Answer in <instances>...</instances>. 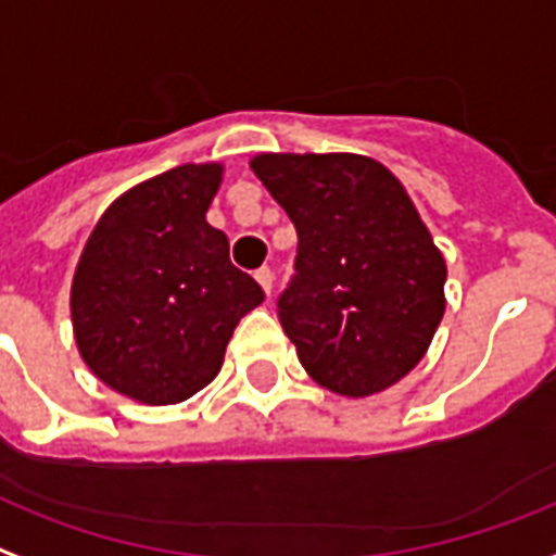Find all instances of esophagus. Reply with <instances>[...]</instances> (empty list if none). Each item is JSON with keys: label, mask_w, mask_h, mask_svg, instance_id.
I'll return each mask as SVG.
<instances>
[{"label": "esophagus", "mask_w": 556, "mask_h": 556, "mask_svg": "<svg viewBox=\"0 0 556 556\" xmlns=\"http://www.w3.org/2000/svg\"><path fill=\"white\" fill-rule=\"evenodd\" d=\"M255 281L261 283L266 295H269V292H273V281H275L273 269H269V266H261V269H257V273H255Z\"/></svg>", "instance_id": "34e87169"}]
</instances>
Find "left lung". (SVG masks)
<instances>
[{
    "instance_id": "8db88e82",
    "label": "left lung",
    "mask_w": 556,
    "mask_h": 556,
    "mask_svg": "<svg viewBox=\"0 0 556 556\" xmlns=\"http://www.w3.org/2000/svg\"><path fill=\"white\" fill-rule=\"evenodd\" d=\"M252 170L299 235L275 307L304 371L345 397L394 386L446 307V264L403 185L356 153H264Z\"/></svg>"
}]
</instances>
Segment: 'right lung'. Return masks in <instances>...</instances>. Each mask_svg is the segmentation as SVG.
<instances>
[{"mask_svg":"<svg viewBox=\"0 0 556 556\" xmlns=\"http://www.w3.org/2000/svg\"><path fill=\"white\" fill-rule=\"evenodd\" d=\"M219 165H179L103 211L72 281L84 363L118 394L170 406L217 377L231 333L264 301L205 223Z\"/></svg>","mask_w":556,"mask_h":556,"instance_id":"add662e5","label":"right lung"}]
</instances>
